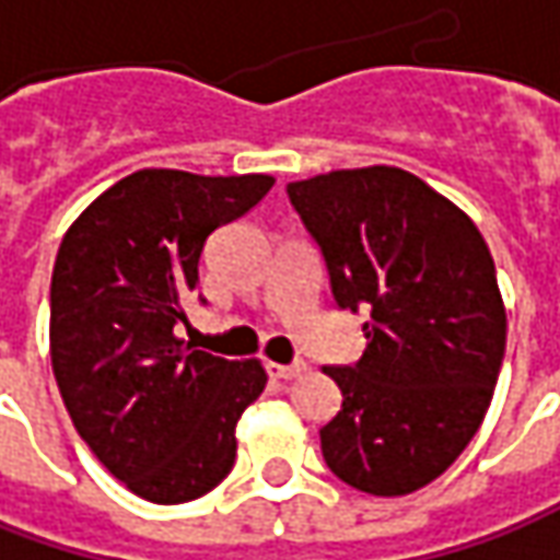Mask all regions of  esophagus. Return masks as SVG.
Listing matches in <instances>:
<instances>
[{
  "label": "esophagus",
  "mask_w": 560,
  "mask_h": 560,
  "mask_svg": "<svg viewBox=\"0 0 560 560\" xmlns=\"http://www.w3.org/2000/svg\"><path fill=\"white\" fill-rule=\"evenodd\" d=\"M266 372H269V377L291 381V377H300L303 372H306V362H303V359H294V362H288V365H281V362H269V365H266Z\"/></svg>",
  "instance_id": "1"
}]
</instances>
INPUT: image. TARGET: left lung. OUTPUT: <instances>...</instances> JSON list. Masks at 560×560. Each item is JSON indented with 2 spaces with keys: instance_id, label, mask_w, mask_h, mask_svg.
<instances>
[{
  "instance_id": "8db88e82",
  "label": "left lung",
  "mask_w": 560,
  "mask_h": 560,
  "mask_svg": "<svg viewBox=\"0 0 560 560\" xmlns=\"http://www.w3.org/2000/svg\"><path fill=\"white\" fill-rule=\"evenodd\" d=\"M338 310H369L365 353L328 365L340 412L318 431L353 490L406 495L446 471L490 409L505 306L490 247L453 201L399 166L288 185Z\"/></svg>"
}]
</instances>
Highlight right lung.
Instances as JSON below:
<instances>
[{
    "label": "right lung",
    "instance_id": "add662e5",
    "mask_svg": "<svg viewBox=\"0 0 560 560\" xmlns=\"http://www.w3.org/2000/svg\"><path fill=\"white\" fill-rule=\"evenodd\" d=\"M272 176L139 170L89 203L51 272V369L77 434L136 495L179 505L235 465V424L262 394L257 359L185 347L207 238ZM203 303V298H201Z\"/></svg>",
    "mask_w": 560,
    "mask_h": 560
}]
</instances>
